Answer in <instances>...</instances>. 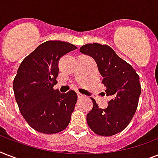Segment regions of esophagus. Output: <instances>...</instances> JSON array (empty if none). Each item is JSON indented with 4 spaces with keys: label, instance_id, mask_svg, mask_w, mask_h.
Returning <instances> with one entry per match:
<instances>
[{
    "label": "esophagus",
    "instance_id": "obj_1",
    "mask_svg": "<svg viewBox=\"0 0 158 158\" xmlns=\"http://www.w3.org/2000/svg\"><path fill=\"white\" fill-rule=\"evenodd\" d=\"M77 94H78V98H84V94H80V93H78Z\"/></svg>",
    "mask_w": 158,
    "mask_h": 158
}]
</instances>
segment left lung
Returning a JSON list of instances; mask_svg holds the SVG:
<instances>
[{
  "mask_svg": "<svg viewBox=\"0 0 158 158\" xmlns=\"http://www.w3.org/2000/svg\"><path fill=\"white\" fill-rule=\"evenodd\" d=\"M79 51L96 60L106 96L111 98L106 109L99 108L92 98L94 107L87 115L88 125L100 136L116 135L127 127L137 110L141 94L139 76L108 45L88 43Z\"/></svg>",
  "mask_w": 158,
  "mask_h": 158,
  "instance_id": "1",
  "label": "left lung"
}]
</instances>
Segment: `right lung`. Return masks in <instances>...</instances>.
Wrapping results in <instances>:
<instances>
[{"mask_svg": "<svg viewBox=\"0 0 158 158\" xmlns=\"http://www.w3.org/2000/svg\"><path fill=\"white\" fill-rule=\"evenodd\" d=\"M77 49L62 41L42 43L21 62L13 82L19 111L33 130L56 134L68 126L78 95L70 90L60 94L57 83L58 61L64 54Z\"/></svg>", "mask_w": 158, "mask_h": 158, "instance_id": "add662e5", "label": "right lung"}]
</instances>
